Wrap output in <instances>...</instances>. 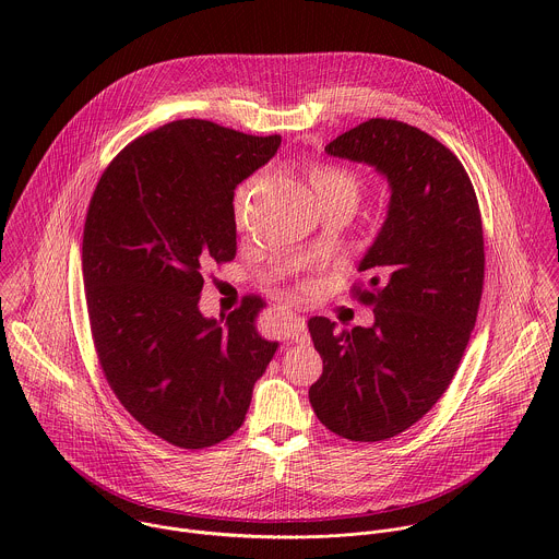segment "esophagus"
Returning a JSON list of instances; mask_svg holds the SVG:
<instances>
[{"label": "esophagus", "instance_id": "34e87169", "mask_svg": "<svg viewBox=\"0 0 559 559\" xmlns=\"http://www.w3.org/2000/svg\"><path fill=\"white\" fill-rule=\"evenodd\" d=\"M285 338L292 343H307L309 334H307V323L305 318L298 313H287L285 318Z\"/></svg>", "mask_w": 559, "mask_h": 559}]
</instances>
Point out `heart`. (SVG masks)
I'll use <instances>...</instances> for the list:
<instances>
[{"label":"heart","mask_w":559,"mask_h":559,"mask_svg":"<svg viewBox=\"0 0 559 559\" xmlns=\"http://www.w3.org/2000/svg\"><path fill=\"white\" fill-rule=\"evenodd\" d=\"M309 181L311 188L316 190V197L323 199L330 194H338V192H352L356 194V177L343 168H334V166H316L309 173ZM238 197H243V192H238Z\"/></svg>","instance_id":"heart-1"}]
</instances>
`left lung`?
<instances>
[{
  "mask_svg": "<svg viewBox=\"0 0 559 559\" xmlns=\"http://www.w3.org/2000/svg\"><path fill=\"white\" fill-rule=\"evenodd\" d=\"M325 152L371 166L391 197L358 265L367 283L356 294L373 307V325L307 323L323 358L309 403L330 431L378 442L416 425L457 371L483 298V218L457 156L409 123L369 119Z\"/></svg>",
  "mask_w": 559,
  "mask_h": 559,
  "instance_id": "left-lung-1",
  "label": "left lung"
}]
</instances>
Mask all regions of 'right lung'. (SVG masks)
<instances>
[{
	"label": "right lung",
	"instance_id": "obj_1",
	"mask_svg": "<svg viewBox=\"0 0 559 559\" xmlns=\"http://www.w3.org/2000/svg\"><path fill=\"white\" fill-rule=\"evenodd\" d=\"M278 145V134L173 121L126 145L91 199L82 265L102 369L126 412L181 449L243 425L278 347L254 328L261 298L225 321L199 309L201 270L236 257L234 190Z\"/></svg>",
	"mask_w": 559,
	"mask_h": 559
}]
</instances>
